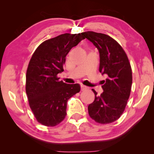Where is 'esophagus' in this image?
I'll list each match as a JSON object with an SVG mask.
<instances>
[{
    "mask_svg": "<svg viewBox=\"0 0 154 154\" xmlns=\"http://www.w3.org/2000/svg\"><path fill=\"white\" fill-rule=\"evenodd\" d=\"M86 88H86L85 85H81V91H84V90H85Z\"/></svg>",
    "mask_w": 154,
    "mask_h": 154,
    "instance_id": "1",
    "label": "esophagus"
}]
</instances>
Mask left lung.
Returning a JSON list of instances; mask_svg holds the SVG:
<instances>
[{"instance_id": "1", "label": "left lung", "mask_w": 154, "mask_h": 154, "mask_svg": "<svg viewBox=\"0 0 154 154\" xmlns=\"http://www.w3.org/2000/svg\"><path fill=\"white\" fill-rule=\"evenodd\" d=\"M81 34L99 51V71L107 76L103 80L101 94L98 95L93 89L95 100L88 106V113L98 123L114 122L125 111L131 91L132 69L128 58L121 45L109 35L92 31Z\"/></svg>"}]
</instances>
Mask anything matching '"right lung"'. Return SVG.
I'll use <instances>...</instances> for the list:
<instances>
[{
  "label": "right lung",
  "mask_w": 154,
  "mask_h": 154,
  "mask_svg": "<svg viewBox=\"0 0 154 154\" xmlns=\"http://www.w3.org/2000/svg\"><path fill=\"white\" fill-rule=\"evenodd\" d=\"M85 38L82 34L60 35L42 43L32 56L26 75V93L29 107L39 123L59 125L66 115L68 100L79 93L80 85L59 81L66 56Z\"/></svg>",
  "instance_id": "add662e5"
}]
</instances>
